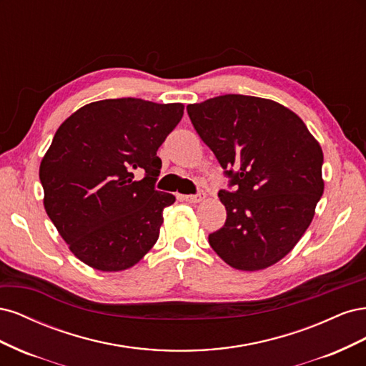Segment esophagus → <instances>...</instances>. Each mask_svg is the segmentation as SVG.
Masks as SVG:
<instances>
[{"label":"esophagus","mask_w":366,"mask_h":366,"mask_svg":"<svg viewBox=\"0 0 366 366\" xmlns=\"http://www.w3.org/2000/svg\"><path fill=\"white\" fill-rule=\"evenodd\" d=\"M183 202L187 203H200L204 200V194H198V195H180Z\"/></svg>","instance_id":"esophagus-1"}]
</instances>
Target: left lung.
<instances>
[{"label":"left lung","mask_w":366,"mask_h":366,"mask_svg":"<svg viewBox=\"0 0 366 366\" xmlns=\"http://www.w3.org/2000/svg\"><path fill=\"white\" fill-rule=\"evenodd\" d=\"M235 192L219 191L227 218L209 244L230 267L267 269L297 244L324 194V154L302 119L270 99L224 94L187 105Z\"/></svg>","instance_id":"left-lung-1"}]
</instances>
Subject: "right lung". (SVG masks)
I'll use <instances>...</instances> for the list:
<instances>
[{"instance_id": "obj_1", "label": "right lung", "mask_w": 366, "mask_h": 366, "mask_svg": "<svg viewBox=\"0 0 366 366\" xmlns=\"http://www.w3.org/2000/svg\"><path fill=\"white\" fill-rule=\"evenodd\" d=\"M183 113V104L124 97L86 104L62 122L39 179L44 209L77 259L122 272L156 244L163 209L175 202L154 189L157 149Z\"/></svg>"}]
</instances>
